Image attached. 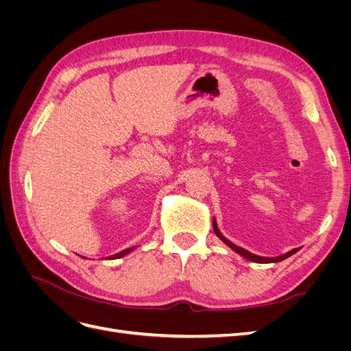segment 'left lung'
I'll return each mask as SVG.
<instances>
[{
  "label": "left lung",
  "mask_w": 351,
  "mask_h": 351,
  "mask_svg": "<svg viewBox=\"0 0 351 351\" xmlns=\"http://www.w3.org/2000/svg\"><path fill=\"white\" fill-rule=\"evenodd\" d=\"M212 226H214V231H215V234L224 241L228 247H231L232 250L234 252H237L240 256H243V258H246V259H249V261H252V262H256V263H271V262H281V261H284V259H287L289 256H291V254H294L297 250L299 249H293L291 252H289V253H285V254H281V256H277V258H263V256H258V254H253V253H250V252H247V250H244L243 247H239V246H236L234 243H231L230 240H227L224 236L221 234L219 232V230H218V227H217V222H215V219H212Z\"/></svg>",
  "instance_id": "obj_1"
}]
</instances>
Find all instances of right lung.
I'll return each mask as SVG.
<instances>
[{
  "instance_id": "add662e5",
  "label": "right lung",
  "mask_w": 351,
  "mask_h": 351,
  "mask_svg": "<svg viewBox=\"0 0 351 351\" xmlns=\"http://www.w3.org/2000/svg\"><path fill=\"white\" fill-rule=\"evenodd\" d=\"M134 249H136V246H133V247H130V249H125V250H123V252H120V253L112 254V256H110L108 259H119V258H123V256H125L127 253H130V252L134 250Z\"/></svg>"
}]
</instances>
